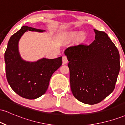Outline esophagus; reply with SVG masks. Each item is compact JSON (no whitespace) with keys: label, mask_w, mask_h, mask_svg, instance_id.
<instances>
[{"label":"esophagus","mask_w":125,"mask_h":125,"mask_svg":"<svg viewBox=\"0 0 125 125\" xmlns=\"http://www.w3.org/2000/svg\"><path fill=\"white\" fill-rule=\"evenodd\" d=\"M62 61L63 63V64H66L67 62H68V61H67V58L66 56H63L62 57Z\"/></svg>","instance_id":"34e87169"}]
</instances>
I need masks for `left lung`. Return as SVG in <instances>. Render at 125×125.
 <instances>
[{"mask_svg":"<svg viewBox=\"0 0 125 125\" xmlns=\"http://www.w3.org/2000/svg\"><path fill=\"white\" fill-rule=\"evenodd\" d=\"M94 31L95 40L89 45L81 44L64 51L72 94L88 104H98L112 92L120 67L119 53L108 35Z\"/></svg>","mask_w":125,"mask_h":125,"instance_id":"8db88e82","label":"left lung"}]
</instances>
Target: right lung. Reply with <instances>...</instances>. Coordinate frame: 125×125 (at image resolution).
Listing matches in <instances>:
<instances>
[{
	"label": "right lung",
	"mask_w": 125,
	"mask_h": 125,
	"mask_svg": "<svg viewBox=\"0 0 125 125\" xmlns=\"http://www.w3.org/2000/svg\"><path fill=\"white\" fill-rule=\"evenodd\" d=\"M28 31H45L23 26L10 37L5 53L6 75L9 85L18 95L35 99L45 94L52 75L62 64V57L43 58L33 62L22 59L19 52V41Z\"/></svg>",
	"instance_id": "add662e5"
}]
</instances>
